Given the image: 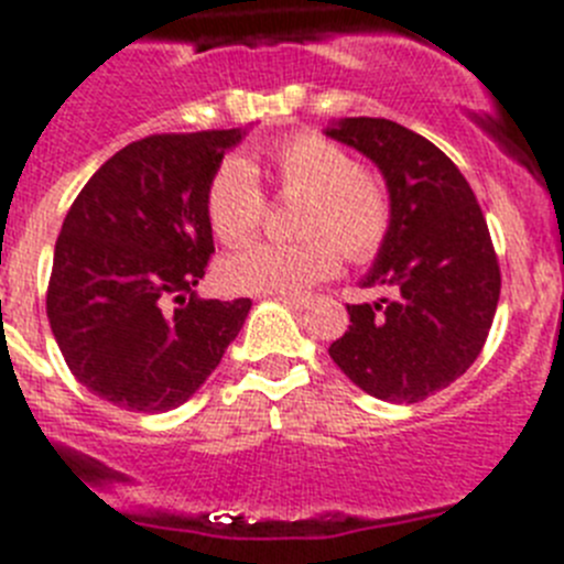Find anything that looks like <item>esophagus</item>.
<instances>
[{
    "instance_id": "34e87169",
    "label": "esophagus",
    "mask_w": 564,
    "mask_h": 564,
    "mask_svg": "<svg viewBox=\"0 0 564 564\" xmlns=\"http://www.w3.org/2000/svg\"><path fill=\"white\" fill-rule=\"evenodd\" d=\"M276 299L279 302H285V305L299 307V311L311 305V296H296V293H276Z\"/></svg>"
}]
</instances>
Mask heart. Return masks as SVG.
<instances>
[{
    "mask_svg": "<svg viewBox=\"0 0 564 564\" xmlns=\"http://www.w3.org/2000/svg\"><path fill=\"white\" fill-rule=\"evenodd\" d=\"M268 177L279 194L305 197L299 212V242H253L217 268L231 293H302L338 271L343 248L350 262L378 257L392 231L390 192L364 174L356 154L322 134L302 132L271 143L262 152ZM265 194L257 174L239 158H228L206 188V217L223 246H239L262 226Z\"/></svg>",
    "mask_w": 564,
    "mask_h": 564,
    "instance_id": "b5f03b06",
    "label": "heart"
}]
</instances>
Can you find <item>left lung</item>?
I'll list each match as a JSON object with an SVG mask.
<instances>
[{
	"mask_svg": "<svg viewBox=\"0 0 564 564\" xmlns=\"http://www.w3.org/2000/svg\"><path fill=\"white\" fill-rule=\"evenodd\" d=\"M327 134L381 169L395 214L364 279L392 296L347 305L350 327L330 358L367 395L423 401L475 364L495 322L500 265L486 217L460 169L423 134L387 118H344Z\"/></svg>",
	"mask_w": 564,
	"mask_h": 564,
	"instance_id": "1",
	"label": "left lung"
}]
</instances>
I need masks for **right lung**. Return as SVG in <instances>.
I'll use <instances>...</instances> for the list:
<instances>
[{"label":"right lung","instance_id":"obj_1","mask_svg":"<svg viewBox=\"0 0 564 564\" xmlns=\"http://www.w3.org/2000/svg\"><path fill=\"white\" fill-rule=\"evenodd\" d=\"M239 138V129H208L129 143L64 217L50 327L69 372L115 406H181L246 325L251 299L194 296L214 253L206 188Z\"/></svg>","mask_w":564,"mask_h":564}]
</instances>
